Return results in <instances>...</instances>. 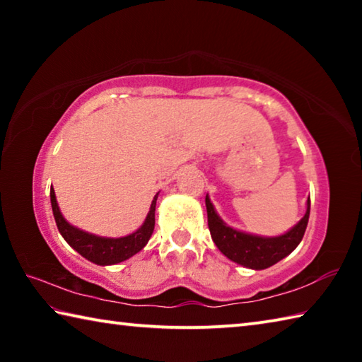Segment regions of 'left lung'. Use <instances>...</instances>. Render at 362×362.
Returning <instances> with one entry per match:
<instances>
[{
    "instance_id": "1",
    "label": "left lung",
    "mask_w": 362,
    "mask_h": 362,
    "mask_svg": "<svg viewBox=\"0 0 362 362\" xmlns=\"http://www.w3.org/2000/svg\"><path fill=\"white\" fill-rule=\"evenodd\" d=\"M206 209L211 236L216 246L220 249V252L228 257L230 260L240 263V265L246 268L263 269L283 260L302 241L310 218V198L306 201V212L303 218L291 231H287L286 235L276 238H262L233 230L231 226L225 225L223 220L217 216L207 196Z\"/></svg>"
}]
</instances>
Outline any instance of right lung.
<instances>
[{"mask_svg":"<svg viewBox=\"0 0 362 362\" xmlns=\"http://www.w3.org/2000/svg\"><path fill=\"white\" fill-rule=\"evenodd\" d=\"M156 199L151 201V207L148 216H146L144 225L140 226L137 231H134L132 235H127L124 238H100L90 233H86L71 226L66 220L62 217V214L59 211L56 193L51 188V204L54 218H56L57 228L60 235L65 238V241L70 246L78 250L84 259L97 263V265H115L122 260L129 259L134 254H137L139 250L145 247V244L148 243L153 230H155V209H156Z\"/></svg>","mask_w":362,"mask_h":362,"instance_id":"obj_1","label":"right lung"}]
</instances>
